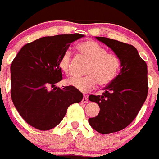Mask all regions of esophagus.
Here are the masks:
<instances>
[{"label":"esophagus","mask_w":159,"mask_h":159,"mask_svg":"<svg viewBox=\"0 0 159 159\" xmlns=\"http://www.w3.org/2000/svg\"><path fill=\"white\" fill-rule=\"evenodd\" d=\"M82 102L83 103H88L89 102V99H88L87 96H84V98L82 99Z\"/></svg>","instance_id":"1"}]
</instances>
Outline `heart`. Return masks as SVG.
I'll return each instance as SVG.
<instances>
[{"label": "heart", "instance_id": "obj_1", "mask_svg": "<svg viewBox=\"0 0 159 159\" xmlns=\"http://www.w3.org/2000/svg\"><path fill=\"white\" fill-rule=\"evenodd\" d=\"M79 52L90 61L86 69L87 75L84 77H70L66 80V84L86 93L95 87L97 84L101 86L109 84L117 76L121 61L117 55L107 53L101 44L91 40L81 42L77 46ZM71 52L66 50L59 59L58 66L64 73H70Z\"/></svg>", "mask_w": 159, "mask_h": 159}]
</instances>
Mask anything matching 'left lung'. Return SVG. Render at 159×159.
Segmentation results:
<instances>
[{"mask_svg":"<svg viewBox=\"0 0 159 159\" xmlns=\"http://www.w3.org/2000/svg\"><path fill=\"white\" fill-rule=\"evenodd\" d=\"M96 39L111 48L121 61L117 76L106 87L102 95H90L100 112L89 119L92 128L102 134L119 132L132 123L141 110L148 94L147 65L138 51L131 44L106 37Z\"/></svg>","mask_w":159,"mask_h":159,"instance_id":"1","label":"left lung"}]
</instances>
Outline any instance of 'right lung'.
<instances>
[{
  "label": "right lung",
  "instance_id": "add662e5",
  "mask_svg": "<svg viewBox=\"0 0 159 159\" xmlns=\"http://www.w3.org/2000/svg\"><path fill=\"white\" fill-rule=\"evenodd\" d=\"M82 34L44 36L25 44L10 66L11 98L19 115L36 129L47 131L62 120L67 108L83 99L71 86H55L62 79L61 54ZM53 87L52 90L49 88Z\"/></svg>",
  "mask_w": 159,
  "mask_h": 159
}]
</instances>
